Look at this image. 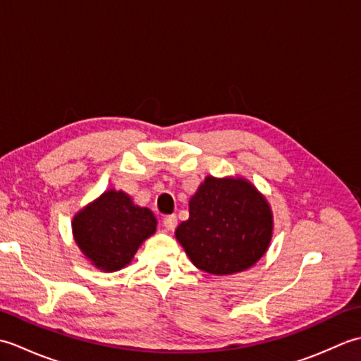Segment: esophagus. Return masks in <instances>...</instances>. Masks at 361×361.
Masks as SVG:
<instances>
[{"label":"esophagus","mask_w":361,"mask_h":361,"mask_svg":"<svg viewBox=\"0 0 361 361\" xmlns=\"http://www.w3.org/2000/svg\"><path fill=\"white\" fill-rule=\"evenodd\" d=\"M163 224H164V228L169 229V231H173V229L176 228V224H178V220H176V216L171 214V216H166L163 219Z\"/></svg>","instance_id":"esophagus-1"}]
</instances>
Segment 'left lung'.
<instances>
[{"label": "left lung", "instance_id": "8db88e82", "mask_svg": "<svg viewBox=\"0 0 361 361\" xmlns=\"http://www.w3.org/2000/svg\"><path fill=\"white\" fill-rule=\"evenodd\" d=\"M265 198L242 178L208 176L189 202V219L175 235L197 268L231 274L255 265L271 240Z\"/></svg>", "mask_w": 361, "mask_h": 361}]
</instances>
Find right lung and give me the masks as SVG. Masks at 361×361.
Wrapping results in <instances>:
<instances>
[{"label": "right lung", "mask_w": 361, "mask_h": 361, "mask_svg": "<svg viewBox=\"0 0 361 361\" xmlns=\"http://www.w3.org/2000/svg\"><path fill=\"white\" fill-rule=\"evenodd\" d=\"M157 219L124 192L109 190L73 220L75 243L104 271L126 267L140 245L155 233Z\"/></svg>", "instance_id": "add662e5"}]
</instances>
